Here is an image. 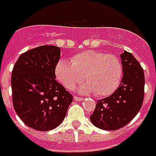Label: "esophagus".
Instances as JSON below:
<instances>
[{"mask_svg":"<svg viewBox=\"0 0 156 156\" xmlns=\"http://www.w3.org/2000/svg\"><path fill=\"white\" fill-rule=\"evenodd\" d=\"M82 100H83L82 97H78V96H75L74 97V101H81Z\"/></svg>","mask_w":156,"mask_h":156,"instance_id":"1","label":"esophagus"}]
</instances>
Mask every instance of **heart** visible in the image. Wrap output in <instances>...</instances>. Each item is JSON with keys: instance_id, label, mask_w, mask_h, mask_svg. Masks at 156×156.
Wrapping results in <instances>:
<instances>
[{"instance_id": "heart-1", "label": "heart", "mask_w": 156, "mask_h": 156, "mask_svg": "<svg viewBox=\"0 0 156 156\" xmlns=\"http://www.w3.org/2000/svg\"><path fill=\"white\" fill-rule=\"evenodd\" d=\"M57 80L72 89L83 80L87 83L78 87L81 93H94L100 97L110 95L116 90L122 78V65L115 55L102 52L86 50L74 55L70 62L60 60L55 65Z\"/></svg>"}]
</instances>
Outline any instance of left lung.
<instances>
[{
  "instance_id": "1",
  "label": "left lung",
  "mask_w": 156,
  "mask_h": 156,
  "mask_svg": "<svg viewBox=\"0 0 156 156\" xmlns=\"http://www.w3.org/2000/svg\"><path fill=\"white\" fill-rule=\"evenodd\" d=\"M123 76L116 90L97 101L90 116L94 126L103 130H116L131 122L138 114L144 98V73L134 55L127 51L121 55Z\"/></svg>"
}]
</instances>
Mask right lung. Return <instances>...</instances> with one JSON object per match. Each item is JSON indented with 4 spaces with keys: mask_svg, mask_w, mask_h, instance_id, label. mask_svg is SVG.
<instances>
[{
    "mask_svg": "<svg viewBox=\"0 0 156 156\" xmlns=\"http://www.w3.org/2000/svg\"><path fill=\"white\" fill-rule=\"evenodd\" d=\"M61 48L41 46L18 58L12 71L13 104L29 128L48 131L62 122L73 96L55 80Z\"/></svg>",
    "mask_w": 156,
    "mask_h": 156,
    "instance_id": "add662e5",
    "label": "right lung"
}]
</instances>
